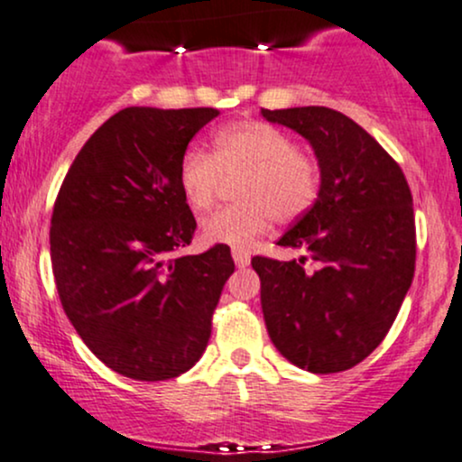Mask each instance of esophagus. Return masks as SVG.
Returning <instances> with one entry per match:
<instances>
[{
	"label": "esophagus",
	"instance_id": "34e87169",
	"mask_svg": "<svg viewBox=\"0 0 462 462\" xmlns=\"http://www.w3.org/2000/svg\"><path fill=\"white\" fill-rule=\"evenodd\" d=\"M231 255H233V262H236L237 268H246L248 263H251V255H248L245 248H233Z\"/></svg>",
	"mask_w": 462,
	"mask_h": 462
}]
</instances>
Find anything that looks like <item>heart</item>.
<instances>
[{
    "label": "heart",
    "mask_w": 462,
    "mask_h": 462,
    "mask_svg": "<svg viewBox=\"0 0 462 462\" xmlns=\"http://www.w3.org/2000/svg\"><path fill=\"white\" fill-rule=\"evenodd\" d=\"M222 176H242L240 205L205 220L207 242L246 248L259 240L273 220L292 222L308 211L319 194V168L294 148L286 133L266 122H237L214 133V152L185 150L179 162V189L194 214L216 203Z\"/></svg>",
    "instance_id": "heart-1"
}]
</instances>
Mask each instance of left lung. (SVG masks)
Returning a JSON list of instances; mask_svg holds the SVG:
<instances>
[{
    "instance_id": "obj_1",
    "label": "left lung",
    "mask_w": 462,
    "mask_h": 462,
    "mask_svg": "<svg viewBox=\"0 0 462 462\" xmlns=\"http://www.w3.org/2000/svg\"><path fill=\"white\" fill-rule=\"evenodd\" d=\"M262 117L299 133L314 150V205L279 237L316 263L253 257L262 312L277 351L299 369L338 373L384 340L414 277L412 196L402 168L351 117L294 106Z\"/></svg>"
}]
</instances>
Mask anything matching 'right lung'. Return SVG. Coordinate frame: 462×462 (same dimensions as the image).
<instances>
[{
    "instance_id": "1",
    "label": "right lung",
    "mask_w": 462,
    "mask_h": 462,
    "mask_svg": "<svg viewBox=\"0 0 462 462\" xmlns=\"http://www.w3.org/2000/svg\"><path fill=\"white\" fill-rule=\"evenodd\" d=\"M217 108L128 106L108 117L71 163L50 251L60 303L93 356L119 375L162 382L205 354L229 246L172 257L196 220L179 162Z\"/></svg>"
}]
</instances>
